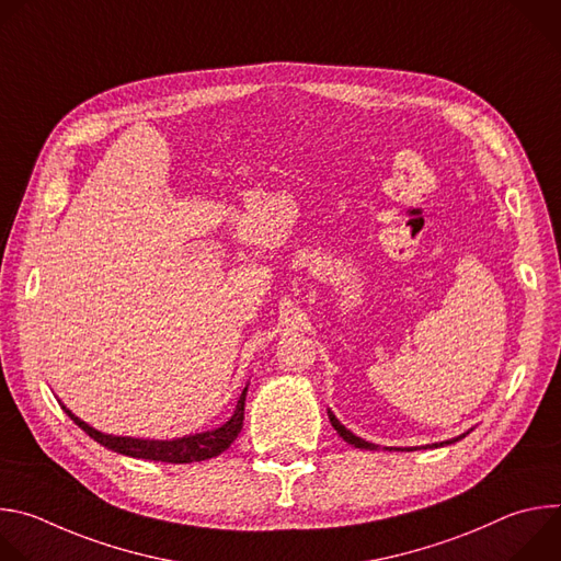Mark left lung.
Listing matches in <instances>:
<instances>
[{
	"instance_id": "obj_1",
	"label": "left lung",
	"mask_w": 561,
	"mask_h": 561,
	"mask_svg": "<svg viewBox=\"0 0 561 561\" xmlns=\"http://www.w3.org/2000/svg\"><path fill=\"white\" fill-rule=\"evenodd\" d=\"M329 420H331V424H333V428L340 433V437L344 439V442H348V444H353L355 448H366V450H375L377 446L375 444H370V442H366V439H362V437H357V435H353L344 424H340V420L329 411ZM468 433H463V435H459V437H455V439H446V442H439V444H428V446H422V448H439V446H446V444H455V442H459V439H463ZM409 450H413V448H409Z\"/></svg>"
}]
</instances>
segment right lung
<instances>
[{"label": "right lung", "mask_w": 561, "mask_h": 561, "mask_svg": "<svg viewBox=\"0 0 561 561\" xmlns=\"http://www.w3.org/2000/svg\"><path fill=\"white\" fill-rule=\"evenodd\" d=\"M247 390H249V386L242 390V394H239L234 413L230 415V420L226 424H221L215 431L195 433V435H186L180 439H137V437L106 435L102 431H95L93 426H89L79 417H75L66 407H61V409L89 437H93L98 444H102L104 448H111L119 455H128L135 459H150V461H167V463H191V461H204V459L217 457L237 439L239 433H242Z\"/></svg>", "instance_id": "1"}]
</instances>
